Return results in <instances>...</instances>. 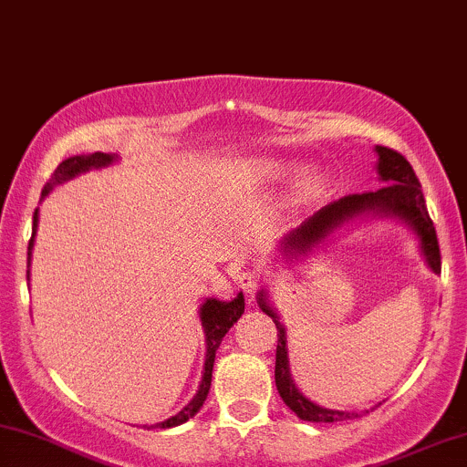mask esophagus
Here are the masks:
<instances>
[{"label":"esophagus","mask_w":467,"mask_h":467,"mask_svg":"<svg viewBox=\"0 0 467 467\" xmlns=\"http://www.w3.org/2000/svg\"><path fill=\"white\" fill-rule=\"evenodd\" d=\"M238 284L243 285V290L246 292V295L253 296L262 284V273H257L255 268H244L243 273L238 275Z\"/></svg>","instance_id":"esophagus-1"}]
</instances>
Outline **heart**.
Returning a JSON list of instances; mask_svg holds the SVG:
<instances>
[{
  "mask_svg": "<svg viewBox=\"0 0 467 467\" xmlns=\"http://www.w3.org/2000/svg\"><path fill=\"white\" fill-rule=\"evenodd\" d=\"M303 171L301 162H292V160H279V158H260L255 162L249 164V177L255 183H279L285 180H292V177L298 175ZM322 186H325V177L322 175H309L307 180L298 183L295 190V203H301V201L314 199L316 194L320 192Z\"/></svg>",
  "mask_w": 467,
  "mask_h": 467,
  "instance_id": "obj_1",
  "label": "heart"
}]
</instances>
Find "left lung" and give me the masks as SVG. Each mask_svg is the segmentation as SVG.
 <instances>
[{"mask_svg": "<svg viewBox=\"0 0 467 467\" xmlns=\"http://www.w3.org/2000/svg\"><path fill=\"white\" fill-rule=\"evenodd\" d=\"M379 153V177L385 182V186L379 190H368V192L347 194V197L333 201V203L325 205L322 210L309 216L301 227L295 229L281 240V251L285 257L305 255L312 251V246L320 244L331 232H336L342 223L350 221V218L366 214H385V216H399L420 235V244H422V253L427 257V264L433 273L441 270V255H440V243H437V234L431 221L427 203H424L422 186H420L416 172H413L411 164L407 158L389 147H377ZM260 307L264 314L273 318L275 327H277V359H275V383H277L279 396L284 402L296 413L301 420L307 422H342V420L359 418V413L348 411H333L325 410V407L316 405L309 399L298 392V388L292 381L290 364H287V339H285V327L279 322V316L273 312V307L266 303V295L260 292ZM368 413V411H366Z\"/></svg>", "mask_w": 467, "mask_h": 467, "instance_id": "left-lung-1", "label": "left lung"}]
</instances>
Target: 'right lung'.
<instances>
[{
	"mask_svg": "<svg viewBox=\"0 0 467 467\" xmlns=\"http://www.w3.org/2000/svg\"><path fill=\"white\" fill-rule=\"evenodd\" d=\"M114 160H117V155L99 153V151L88 153V155H73V158H68V160H65V162L57 164V169L51 172L49 182L45 183L43 194H40V197H43V199L47 197V194L57 186V183H65L68 180H73V177L79 175V172H86L90 169H101V166L112 164ZM36 227H38V210H34L32 238H30V244H27V264H30V257H32V246H34V235H36ZM27 277H30V270H27ZM243 314H244L243 292H240V295L229 303L216 301V298H207V301L201 305V325H203V331H205L207 350H205L203 379H201L199 392L192 400L188 402L186 407H183L180 413H177V416L164 420V422L155 424V427H158V429L177 427V424L188 422V420L192 418L194 413L201 410V407H203V402L207 399V392H210V385H212V368H214L216 350H218V347H221L224 333L232 329L234 322L238 320Z\"/></svg>",
	"mask_w": 467,
	"mask_h": 467,
	"instance_id": "1",
	"label": "right lung"
}]
</instances>
